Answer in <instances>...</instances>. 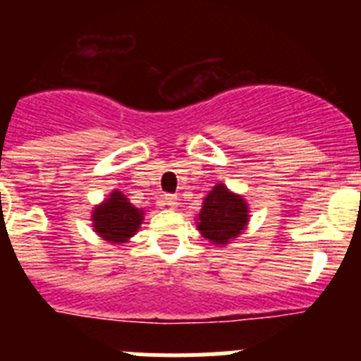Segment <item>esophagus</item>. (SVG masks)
<instances>
[{
  "label": "esophagus",
  "instance_id": "esophagus-1",
  "mask_svg": "<svg viewBox=\"0 0 361 361\" xmlns=\"http://www.w3.org/2000/svg\"><path fill=\"white\" fill-rule=\"evenodd\" d=\"M164 202L168 204V206H170L171 209H177V206H178V197H177V195H166V197H164Z\"/></svg>",
  "mask_w": 361,
  "mask_h": 361
}]
</instances>
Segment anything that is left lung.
I'll return each instance as SVG.
<instances>
[{
	"label": "left lung",
	"instance_id": "8db88e82",
	"mask_svg": "<svg viewBox=\"0 0 361 361\" xmlns=\"http://www.w3.org/2000/svg\"><path fill=\"white\" fill-rule=\"evenodd\" d=\"M197 229L213 245L226 247L242 235L250 224V204L244 195L219 183L204 197L202 208L197 215Z\"/></svg>",
	"mask_w": 361,
	"mask_h": 361
}]
</instances>
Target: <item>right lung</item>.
Instances as JSON below:
<instances>
[{"label":"right lung","mask_w":361,"mask_h":361,"mask_svg":"<svg viewBox=\"0 0 361 361\" xmlns=\"http://www.w3.org/2000/svg\"><path fill=\"white\" fill-rule=\"evenodd\" d=\"M145 212L135 208L123 191L111 190L110 195L92 209V228L108 244H126L139 231Z\"/></svg>","instance_id":"obj_1"}]
</instances>
